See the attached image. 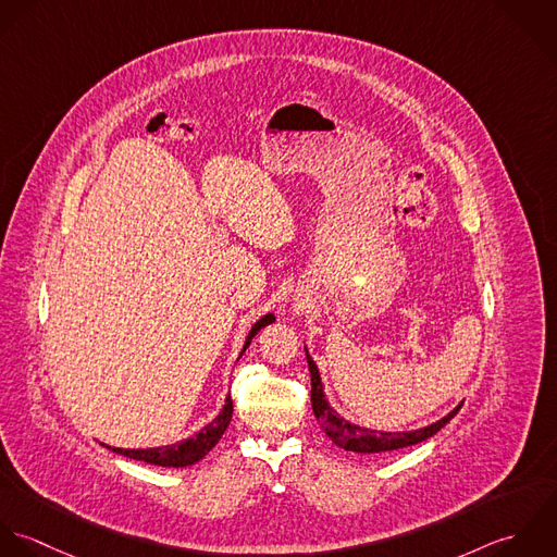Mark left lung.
<instances>
[{
	"instance_id": "1",
	"label": "left lung",
	"mask_w": 557,
	"mask_h": 557,
	"mask_svg": "<svg viewBox=\"0 0 557 557\" xmlns=\"http://www.w3.org/2000/svg\"><path fill=\"white\" fill-rule=\"evenodd\" d=\"M306 357H308V366H310V376H312V409L314 416L321 424V429L325 431V435L334 442L337 447L346 449V451H359V454H376V451H389V449H400V447H409V445L426 442L429 437L437 435L445 424L458 413V409L462 407V403L458 407H454L445 418L437 420L431 426L418 429V431H405V433H387V431H372L359 424H352L348 420H344L339 413H335L334 407L330 405L327 396H325V387L319 374V368L314 363V359L310 357L308 348H306Z\"/></svg>"
}]
</instances>
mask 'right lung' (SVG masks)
<instances>
[{
  "label": "right lung",
  "instance_id": "right-lung-1",
  "mask_svg": "<svg viewBox=\"0 0 557 557\" xmlns=\"http://www.w3.org/2000/svg\"><path fill=\"white\" fill-rule=\"evenodd\" d=\"M273 321H275L273 314H264L260 321L253 323V327L249 330L238 357H243V352L251 344V337L258 334L262 327L271 325ZM230 420H232V400L227 396L220 416L211 424H207L200 433H196L194 437H189L181 444L159 445V447H146V449H122V447H110V445L108 447L115 454L128 456L133 460H144V462H150V465H159V467H189V465H196L198 460H202L218 445L223 433H225V429H227V424H230Z\"/></svg>",
  "mask_w": 557,
  "mask_h": 557
}]
</instances>
